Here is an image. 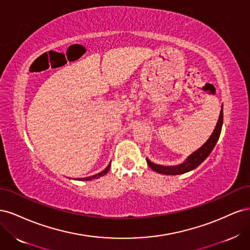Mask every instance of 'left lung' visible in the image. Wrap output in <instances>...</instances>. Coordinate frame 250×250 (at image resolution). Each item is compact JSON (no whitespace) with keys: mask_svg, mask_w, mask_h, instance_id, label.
<instances>
[{"mask_svg":"<svg viewBox=\"0 0 250 250\" xmlns=\"http://www.w3.org/2000/svg\"><path fill=\"white\" fill-rule=\"evenodd\" d=\"M222 124H223V106H221V111H220V115H219L218 122L216 124L213 133L210 134L209 139L204 143L198 150H196L195 152H193L191 155H188L184 163L176 166H163V165L154 164L151 161H149L148 158H146L147 164L153 171L160 174H165V175H179V174H184L196 169L202 162H204V160H206V158L210 154L214 147L216 146L219 137H220Z\"/></svg>","mask_w":250,"mask_h":250,"instance_id":"obj_1","label":"left lung"}]
</instances>
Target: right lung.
Here are the masks:
<instances>
[{
  "mask_svg": "<svg viewBox=\"0 0 250 250\" xmlns=\"http://www.w3.org/2000/svg\"><path fill=\"white\" fill-rule=\"evenodd\" d=\"M111 163V162H110ZM109 168H110V164L107 166L106 168H105L103 171H101L100 173L98 174H95V175L93 176H88V177H84V178H80L79 180H83V181H88V180H92V179H96V178H100L101 176H104L105 174H107V172L109 171Z\"/></svg>",
  "mask_w": 250,
  "mask_h": 250,
  "instance_id": "right-lung-1",
  "label": "right lung"
}]
</instances>
